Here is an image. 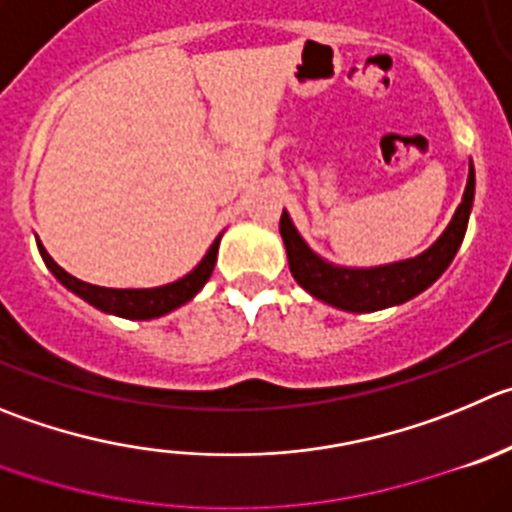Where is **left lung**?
<instances>
[{"label": "left lung", "instance_id": "obj_1", "mask_svg": "<svg viewBox=\"0 0 512 512\" xmlns=\"http://www.w3.org/2000/svg\"><path fill=\"white\" fill-rule=\"evenodd\" d=\"M472 202H475V166L470 161V174H467L460 207L455 209L450 224L444 227L437 240L417 257L374 267H346L321 257L303 240V234L298 232L290 214L283 209L280 234H283L285 252H288L290 272L305 293L338 310L374 313V310L394 308V305L407 303L424 293L450 267L465 240Z\"/></svg>", "mask_w": 512, "mask_h": 512}]
</instances>
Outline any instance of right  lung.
<instances>
[{"instance_id":"1","label":"right lung","mask_w":512,"mask_h":512,"mask_svg":"<svg viewBox=\"0 0 512 512\" xmlns=\"http://www.w3.org/2000/svg\"><path fill=\"white\" fill-rule=\"evenodd\" d=\"M219 240H222V234L212 242L207 255L202 257V262H199L194 270L186 272L184 278L174 280V283L159 285V288H100V285L83 283V280L73 278L70 272L62 270V267L52 260L50 252L45 250V245H42L40 240H37V250H40L47 270L57 278V283H60L62 288H68L70 293L78 295V298H83L88 305H93V308L103 310V313L108 315L128 318V321H151V318H161V315L171 313V310L189 303V300L207 285V280L212 278L214 265H217Z\"/></svg>"}]
</instances>
